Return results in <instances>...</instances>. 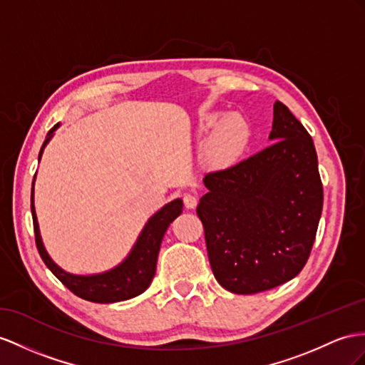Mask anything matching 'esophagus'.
Segmentation results:
<instances>
[{"mask_svg":"<svg viewBox=\"0 0 365 365\" xmlns=\"http://www.w3.org/2000/svg\"><path fill=\"white\" fill-rule=\"evenodd\" d=\"M183 203H185V207L188 208V210L195 208V207H197V203H199L197 194H194V192H185V194H183Z\"/></svg>","mask_w":365,"mask_h":365,"instance_id":"obj_1","label":"esophagus"}]
</instances>
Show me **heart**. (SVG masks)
Here are the masks:
<instances>
[{"label":"heart","mask_w":365,"mask_h":365,"mask_svg":"<svg viewBox=\"0 0 365 365\" xmlns=\"http://www.w3.org/2000/svg\"><path fill=\"white\" fill-rule=\"evenodd\" d=\"M205 128H217L212 138L211 157L214 162L227 163L236 158L248 142V126L242 118L230 115L222 120L216 114L203 118Z\"/></svg>","instance_id":"b5f03b06"}]
</instances>
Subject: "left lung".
Segmentation results:
<instances>
[{"label":"left lung","instance_id":"8db88e82","mask_svg":"<svg viewBox=\"0 0 365 365\" xmlns=\"http://www.w3.org/2000/svg\"><path fill=\"white\" fill-rule=\"evenodd\" d=\"M269 140L203 179L210 192L197 216L214 277L231 293H260L297 276L319 225L324 190L313 138L280 101Z\"/></svg>","mask_w":365,"mask_h":365}]
</instances>
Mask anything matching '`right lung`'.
<instances>
[{
    "label": "right lung",
    "instance_id": "right-lung-1",
    "mask_svg": "<svg viewBox=\"0 0 365 365\" xmlns=\"http://www.w3.org/2000/svg\"><path fill=\"white\" fill-rule=\"evenodd\" d=\"M58 128V123L49 130V137L44 140L43 148L49 142L52 133ZM43 148L40 151V157L43 153ZM183 203L180 199H175L171 203L165 205V207L155 212L154 216L148 220L142 235L138 236L137 244L134 245L130 255L115 267L110 272L93 274V276H76L63 272V269L53 264V260L46 253L43 247L38 222H36V214L34 208V188H32V197H31V210H32V220H34V231H35V244L38 248V253L51 272L57 276L60 282L68 287L71 292L85 299V301L98 302V304H112L126 301V299L135 297L142 294L145 289L151 284V280L155 274L157 267V256L160 251L162 239L165 236V231L170 227V223L180 216Z\"/></svg>",
    "mask_w": 365,
    "mask_h": 365
}]
</instances>
